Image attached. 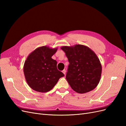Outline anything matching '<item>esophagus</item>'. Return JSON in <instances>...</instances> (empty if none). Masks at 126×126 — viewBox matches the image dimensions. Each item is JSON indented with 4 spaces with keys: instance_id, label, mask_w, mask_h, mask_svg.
<instances>
[{
    "instance_id": "obj_1",
    "label": "esophagus",
    "mask_w": 126,
    "mask_h": 126,
    "mask_svg": "<svg viewBox=\"0 0 126 126\" xmlns=\"http://www.w3.org/2000/svg\"><path fill=\"white\" fill-rule=\"evenodd\" d=\"M62 72H63V73L64 75L66 74V70H65V69H63V70L62 71Z\"/></svg>"
}]
</instances>
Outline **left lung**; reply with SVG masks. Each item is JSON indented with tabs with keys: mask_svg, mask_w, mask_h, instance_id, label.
Segmentation results:
<instances>
[{
	"mask_svg": "<svg viewBox=\"0 0 126 126\" xmlns=\"http://www.w3.org/2000/svg\"><path fill=\"white\" fill-rule=\"evenodd\" d=\"M61 49L69 62L66 78L72 89L81 94L94 90L102 74V65L97 55L83 45L63 46Z\"/></svg>",
	"mask_w": 126,
	"mask_h": 126,
	"instance_id": "8db88e82",
	"label": "left lung"
}]
</instances>
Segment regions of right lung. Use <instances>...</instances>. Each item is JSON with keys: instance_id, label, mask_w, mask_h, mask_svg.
I'll return each instance as SVG.
<instances>
[{"instance_id": "right-lung-1", "label": "right lung", "mask_w": 126, "mask_h": 126, "mask_svg": "<svg viewBox=\"0 0 126 126\" xmlns=\"http://www.w3.org/2000/svg\"><path fill=\"white\" fill-rule=\"evenodd\" d=\"M58 48L38 47L28 56L23 66L26 81L33 90L41 93L53 89L63 73L57 68V62L52 59Z\"/></svg>"}]
</instances>
